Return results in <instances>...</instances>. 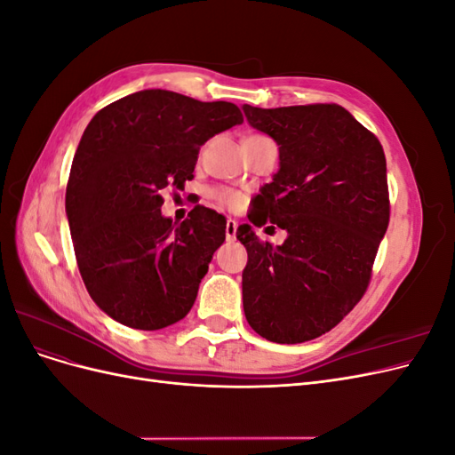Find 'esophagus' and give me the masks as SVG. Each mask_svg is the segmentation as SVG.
<instances>
[{
	"mask_svg": "<svg viewBox=\"0 0 455 455\" xmlns=\"http://www.w3.org/2000/svg\"><path fill=\"white\" fill-rule=\"evenodd\" d=\"M235 235H237V222H235V220L229 218L226 222V239L233 241V239H235Z\"/></svg>",
	"mask_w": 455,
	"mask_h": 455,
	"instance_id": "esophagus-1",
	"label": "esophagus"
}]
</instances>
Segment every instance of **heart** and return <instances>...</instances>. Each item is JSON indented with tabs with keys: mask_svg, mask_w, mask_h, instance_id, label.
Masks as SVG:
<instances>
[{
	"mask_svg": "<svg viewBox=\"0 0 455 455\" xmlns=\"http://www.w3.org/2000/svg\"><path fill=\"white\" fill-rule=\"evenodd\" d=\"M249 139H261V134H252V136H249ZM212 197L218 201V203H222V204H226V206H229V209H237V206L241 204V196L237 194V191H231V189H214L212 191Z\"/></svg>",
	"mask_w": 455,
	"mask_h": 455,
	"instance_id": "heart-1",
	"label": "heart"
}]
</instances>
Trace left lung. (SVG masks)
Segmentation results:
<instances>
[{"label":"left lung","instance_id":"8db88e82","mask_svg":"<svg viewBox=\"0 0 455 455\" xmlns=\"http://www.w3.org/2000/svg\"><path fill=\"white\" fill-rule=\"evenodd\" d=\"M243 109L281 159L249 220L288 231L273 246L239 226L244 315L261 338L301 343L332 330L366 292L389 226L387 163L376 134L338 104Z\"/></svg>","mask_w":455,"mask_h":455}]
</instances>
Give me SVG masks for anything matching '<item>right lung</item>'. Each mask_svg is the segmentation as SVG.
<instances>
[{
    "label": "right lung",
    "mask_w": 455,
    "mask_h": 455,
    "mask_svg": "<svg viewBox=\"0 0 455 455\" xmlns=\"http://www.w3.org/2000/svg\"><path fill=\"white\" fill-rule=\"evenodd\" d=\"M243 123L231 102L163 89L132 92L87 125L66 186L77 267L91 298L136 330L178 323L197 298L226 218L196 206L180 226L161 216L163 191L194 178L201 146Z\"/></svg>",
    "instance_id": "obj_1"
}]
</instances>
